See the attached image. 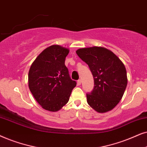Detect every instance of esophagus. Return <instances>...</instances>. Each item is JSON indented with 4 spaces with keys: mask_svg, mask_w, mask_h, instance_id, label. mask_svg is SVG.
<instances>
[{
    "mask_svg": "<svg viewBox=\"0 0 147 147\" xmlns=\"http://www.w3.org/2000/svg\"><path fill=\"white\" fill-rule=\"evenodd\" d=\"M81 80L79 79L77 81V85H81Z\"/></svg>",
    "mask_w": 147,
    "mask_h": 147,
    "instance_id": "obj_1",
    "label": "esophagus"
}]
</instances>
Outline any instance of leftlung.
<instances>
[{"label": "left lung", "mask_w": 147, "mask_h": 147, "mask_svg": "<svg viewBox=\"0 0 147 147\" xmlns=\"http://www.w3.org/2000/svg\"><path fill=\"white\" fill-rule=\"evenodd\" d=\"M76 52L88 64L94 79L93 91L87 93L88 104L99 113L111 110L120 102L128 83L124 64L103 47L81 48Z\"/></svg>", "instance_id": "obj_1"}]
</instances>
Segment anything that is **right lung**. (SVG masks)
I'll list each match as a JSON object with an SVG mask.
<instances>
[{
	"mask_svg": "<svg viewBox=\"0 0 147 147\" xmlns=\"http://www.w3.org/2000/svg\"><path fill=\"white\" fill-rule=\"evenodd\" d=\"M68 53L67 48L58 45L51 46L36 58L29 69V90L46 110H60L68 103L77 85L64 64Z\"/></svg>",
	"mask_w": 147,
	"mask_h": 147,
	"instance_id": "obj_1",
	"label": "right lung"
}]
</instances>
